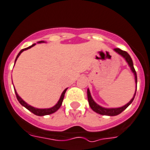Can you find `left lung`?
<instances>
[{"mask_svg": "<svg viewBox=\"0 0 150 150\" xmlns=\"http://www.w3.org/2000/svg\"><path fill=\"white\" fill-rule=\"evenodd\" d=\"M115 52L119 53V54H121L122 57H123L126 60V62H128L129 65L130 66V69L132 71V72L134 73L135 75V80H136V87H137V75H136V70L134 69V66H133V63H132V60L131 57L129 56V54H128L127 52H125V51H122V50L119 49V48H115L114 49ZM136 92H135V95L133 96V98L131 99L129 103H127L126 105H124L122 107H120V108H116V109H105V108H103V107H101L100 105H98V104H96V103L94 102V100L92 99V96H91V94H90L89 90L88 89L87 91V95H88V103H89V105L91 107V109L92 110L98 113V114H100V115H109V116H114V115H117L119 114L122 112H123L125 109L127 108L129 105L131 103H132V101L134 99L135 96H136Z\"/></svg>", "mask_w": 150, "mask_h": 150, "instance_id": "left-lung-1", "label": "left lung"}]
</instances>
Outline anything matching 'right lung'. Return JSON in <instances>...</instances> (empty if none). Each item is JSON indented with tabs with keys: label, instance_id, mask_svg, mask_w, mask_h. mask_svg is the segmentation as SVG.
Returning a JSON list of instances; mask_svg holds the SVG:
<instances>
[{
	"label": "right lung",
	"instance_id": "add662e5",
	"mask_svg": "<svg viewBox=\"0 0 150 150\" xmlns=\"http://www.w3.org/2000/svg\"><path fill=\"white\" fill-rule=\"evenodd\" d=\"M40 42H42V41H40ZM34 45H35V44L32 45L30 46V47H26V48H24V49L21 50V52L18 53V56H17V58H16V59H15V62L17 61V59H18V58L19 57V55L21 54V52H23L24 51H25V50L28 49V48H31V47H33ZM66 90H67V88H65V89L64 90V92H62V96H61L60 99H59V101L58 102V103H57V104H56L54 107H52V108H50V109H37V108H34V107L31 106V105H29L27 104V103H25L24 100H22V99H21V98L20 96H18V93H17V92H16L15 90H14V91H15L16 97H17V98H18V102H19L23 106H24L27 109H28L30 112H31L32 113H34L35 115H38V116H42V115H50V114H52V113L55 112L56 111L58 110V109L60 108L61 105H62V104L63 99H64V94H65V92H66Z\"/></svg>",
	"mask_w": 150,
	"mask_h": 150
}]
</instances>
